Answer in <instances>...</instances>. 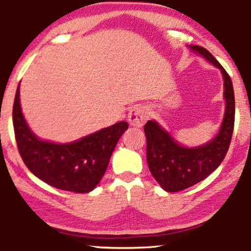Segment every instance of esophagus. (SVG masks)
I'll use <instances>...</instances> for the list:
<instances>
[{
    "label": "esophagus",
    "instance_id": "1",
    "mask_svg": "<svg viewBox=\"0 0 251 251\" xmlns=\"http://www.w3.org/2000/svg\"><path fill=\"white\" fill-rule=\"evenodd\" d=\"M149 118V113L143 106H135L129 111L128 123L135 127H142Z\"/></svg>",
    "mask_w": 251,
    "mask_h": 251
}]
</instances>
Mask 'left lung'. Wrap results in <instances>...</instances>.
<instances>
[{"label":"left lung","instance_id":"obj_1","mask_svg":"<svg viewBox=\"0 0 251 251\" xmlns=\"http://www.w3.org/2000/svg\"><path fill=\"white\" fill-rule=\"evenodd\" d=\"M190 48L221 70L224 80L226 112L218 134L211 142L197 148L180 145L154 120L145 124L146 159L150 172L168 192L188 189L212 174L223 162L234 131L235 96L229 74L205 48L201 46H190Z\"/></svg>","mask_w":251,"mask_h":251}]
</instances>
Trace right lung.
I'll list each match as a JSON object with an SVG mask.
<instances>
[{
    "instance_id": "add662e5",
    "label": "right lung",
    "mask_w": 251,
    "mask_h": 251,
    "mask_svg": "<svg viewBox=\"0 0 251 251\" xmlns=\"http://www.w3.org/2000/svg\"><path fill=\"white\" fill-rule=\"evenodd\" d=\"M15 139L22 160L37 178L54 188L86 194L101 180L118 140L128 127L120 122L73 143L41 140L30 131L20 105V86L13 107Z\"/></svg>"
}]
</instances>
